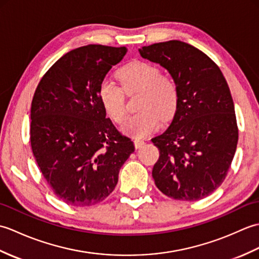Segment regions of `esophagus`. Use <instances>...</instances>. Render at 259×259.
Instances as JSON below:
<instances>
[{
  "label": "esophagus",
  "mask_w": 259,
  "mask_h": 259,
  "mask_svg": "<svg viewBox=\"0 0 259 259\" xmlns=\"http://www.w3.org/2000/svg\"><path fill=\"white\" fill-rule=\"evenodd\" d=\"M134 142H135V147L137 148V149L145 145V140H142V139H135Z\"/></svg>",
  "instance_id": "obj_1"
}]
</instances>
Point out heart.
<instances>
[{
	"instance_id": "1",
	"label": "heart",
	"mask_w": 259,
	"mask_h": 259,
	"mask_svg": "<svg viewBox=\"0 0 259 259\" xmlns=\"http://www.w3.org/2000/svg\"><path fill=\"white\" fill-rule=\"evenodd\" d=\"M121 87L104 80L99 87V99L104 111L114 122L122 123L125 120L124 92L141 91L138 109L139 113L130 118L124 125L125 134L134 137H145L155 131L160 118L169 120L177 111L179 91L176 82L162 75L157 65L145 62H130L117 72Z\"/></svg>"
}]
</instances>
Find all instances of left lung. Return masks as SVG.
<instances>
[{
    "label": "left lung",
    "instance_id": "1",
    "mask_svg": "<svg viewBox=\"0 0 259 259\" xmlns=\"http://www.w3.org/2000/svg\"><path fill=\"white\" fill-rule=\"evenodd\" d=\"M139 52L166 69L179 91L172 122L151 139L160 153L152 169L155 184L174 199H202L223 184L237 148V121L227 81L210 58L188 43H155Z\"/></svg>",
    "mask_w": 259,
    "mask_h": 259
}]
</instances>
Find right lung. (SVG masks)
Masks as SVG:
<instances>
[{"instance_id": "add662e5", "label": "right lung", "mask_w": 259, "mask_h": 259, "mask_svg": "<svg viewBox=\"0 0 259 259\" xmlns=\"http://www.w3.org/2000/svg\"><path fill=\"white\" fill-rule=\"evenodd\" d=\"M125 53V47L74 49L48 70L33 97V155L54 194L68 205L85 207L106 199L135 151L99 99L104 76Z\"/></svg>"}]
</instances>
